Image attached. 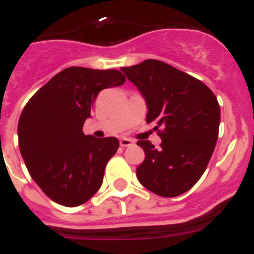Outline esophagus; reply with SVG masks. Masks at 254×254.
Masks as SVG:
<instances>
[{"mask_svg":"<svg viewBox=\"0 0 254 254\" xmlns=\"http://www.w3.org/2000/svg\"><path fill=\"white\" fill-rule=\"evenodd\" d=\"M120 143H121V146H122V147H128V146H131V145H133V141L129 140V138L122 137L120 140Z\"/></svg>","mask_w":254,"mask_h":254,"instance_id":"esophagus-1","label":"esophagus"}]
</instances>
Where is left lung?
I'll return each instance as SVG.
<instances>
[{
    "instance_id": "8db88e82",
    "label": "left lung",
    "mask_w": 254,
    "mask_h": 254,
    "mask_svg": "<svg viewBox=\"0 0 254 254\" xmlns=\"http://www.w3.org/2000/svg\"><path fill=\"white\" fill-rule=\"evenodd\" d=\"M121 71L146 102V122L163 127L159 150L147 140L137 142L145 151L137 179L158 196L185 193L202 177L216 145V96L202 81L161 61L146 60Z\"/></svg>"
}]
</instances>
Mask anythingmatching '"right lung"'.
Masks as SVG:
<instances>
[{"instance_id":"right-lung-1","label":"right lung","mask_w":254,"mask_h":254,"mask_svg":"<svg viewBox=\"0 0 254 254\" xmlns=\"http://www.w3.org/2000/svg\"><path fill=\"white\" fill-rule=\"evenodd\" d=\"M125 81L118 69L68 67L24 108L17 126L20 152L31 178L55 202L82 205L102 186L105 165L120 141L85 136L82 127L99 91Z\"/></svg>"}]
</instances>
